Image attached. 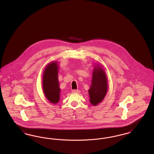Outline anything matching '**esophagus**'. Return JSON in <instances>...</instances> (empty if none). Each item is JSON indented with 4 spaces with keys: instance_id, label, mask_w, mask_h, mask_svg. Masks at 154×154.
<instances>
[{
    "instance_id": "obj_1",
    "label": "esophagus",
    "mask_w": 154,
    "mask_h": 154,
    "mask_svg": "<svg viewBox=\"0 0 154 154\" xmlns=\"http://www.w3.org/2000/svg\"><path fill=\"white\" fill-rule=\"evenodd\" d=\"M72 92L73 94H79L80 92V91L79 89H73V90H72Z\"/></svg>"
}]
</instances>
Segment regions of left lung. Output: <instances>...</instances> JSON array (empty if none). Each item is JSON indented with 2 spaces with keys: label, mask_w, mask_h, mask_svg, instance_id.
I'll use <instances>...</instances> for the list:
<instances>
[{
  "label": "left lung",
  "mask_w": 154,
  "mask_h": 154,
  "mask_svg": "<svg viewBox=\"0 0 154 154\" xmlns=\"http://www.w3.org/2000/svg\"><path fill=\"white\" fill-rule=\"evenodd\" d=\"M94 70L92 83L88 92L90 102L96 106L104 98L107 92L108 84L106 74L103 68L97 66Z\"/></svg>",
  "instance_id": "8db88e82"
}]
</instances>
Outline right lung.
<instances>
[{"instance_id":"obj_1","label":"right lung","mask_w":154,"mask_h":154,"mask_svg":"<svg viewBox=\"0 0 154 154\" xmlns=\"http://www.w3.org/2000/svg\"><path fill=\"white\" fill-rule=\"evenodd\" d=\"M58 65L57 62H52L47 65L43 76V88L44 95L52 103L59 100L60 89L58 82Z\"/></svg>"}]
</instances>
